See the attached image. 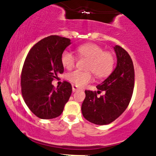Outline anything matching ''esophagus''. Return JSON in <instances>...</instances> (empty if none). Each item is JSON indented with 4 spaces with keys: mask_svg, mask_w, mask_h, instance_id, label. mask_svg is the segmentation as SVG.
Segmentation results:
<instances>
[{
    "mask_svg": "<svg viewBox=\"0 0 156 156\" xmlns=\"http://www.w3.org/2000/svg\"><path fill=\"white\" fill-rule=\"evenodd\" d=\"M72 87H73V92H76V91H78V87H77L76 85H74V84H73V85H72Z\"/></svg>",
    "mask_w": 156,
    "mask_h": 156,
    "instance_id": "obj_1",
    "label": "esophagus"
}]
</instances>
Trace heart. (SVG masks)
Segmentation results:
<instances>
[{
    "instance_id": "heart-1",
    "label": "heart",
    "mask_w": 156,
    "mask_h": 156,
    "mask_svg": "<svg viewBox=\"0 0 156 156\" xmlns=\"http://www.w3.org/2000/svg\"><path fill=\"white\" fill-rule=\"evenodd\" d=\"M78 55L80 58L89 60L87 70L91 71L98 78H104L112 73L115 64V58L111 52L105 51L101 46L93 43H87L78 46L76 48ZM76 58L74 54L68 50L62 52L61 62L66 69L74 67ZM68 80L78 87H82L90 82L92 79L90 72H80L75 70L67 75Z\"/></svg>"
}]
</instances>
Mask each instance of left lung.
<instances>
[{"instance_id": "obj_1", "label": "left lung", "mask_w": 156, "mask_h": 156, "mask_svg": "<svg viewBox=\"0 0 156 156\" xmlns=\"http://www.w3.org/2000/svg\"><path fill=\"white\" fill-rule=\"evenodd\" d=\"M117 67L103 83L98 92L86 90L81 112L87 120L96 125H108L115 120L129 105L134 88L133 64L128 52L119 45L114 47ZM104 91L98 97L97 94Z\"/></svg>"}]
</instances>
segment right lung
I'll return each mask as SVG.
<instances>
[{"instance_id":"obj_1","label":"right lung","mask_w":156,"mask_h":156,"mask_svg":"<svg viewBox=\"0 0 156 156\" xmlns=\"http://www.w3.org/2000/svg\"><path fill=\"white\" fill-rule=\"evenodd\" d=\"M70 39L52 35L35 44L27 55L22 73V95L28 108L37 117L53 119L62 114L72 93V86L64 81L56 89L52 84L64 72L61 55Z\"/></svg>"}]
</instances>
